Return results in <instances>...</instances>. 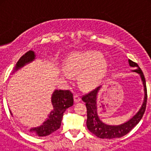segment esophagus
<instances>
[{"label":"esophagus","instance_id":"34e87169","mask_svg":"<svg viewBox=\"0 0 151 151\" xmlns=\"http://www.w3.org/2000/svg\"><path fill=\"white\" fill-rule=\"evenodd\" d=\"M80 100H81V97H80V94L76 93V94H74V101L75 103L79 102Z\"/></svg>","mask_w":151,"mask_h":151}]
</instances>
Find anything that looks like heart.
Listing matches in <instances>:
<instances>
[{
    "instance_id": "heart-1",
    "label": "heart",
    "mask_w": 151,
    "mask_h": 151,
    "mask_svg": "<svg viewBox=\"0 0 151 151\" xmlns=\"http://www.w3.org/2000/svg\"><path fill=\"white\" fill-rule=\"evenodd\" d=\"M107 63L97 51L76 52L68 56L64 63L66 73L76 76L84 71L79 82L85 88L96 86L107 72Z\"/></svg>"
}]
</instances>
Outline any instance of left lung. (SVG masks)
Masks as SVG:
<instances>
[{
  "label": "left lung",
  "mask_w": 151,
  "mask_h": 151,
  "mask_svg": "<svg viewBox=\"0 0 151 151\" xmlns=\"http://www.w3.org/2000/svg\"><path fill=\"white\" fill-rule=\"evenodd\" d=\"M129 65L132 67H137L138 69L134 70V72L139 73L141 77L142 82L144 84V88H145V101H144L143 104L141 106V108L139 111L136 113L130 120L126 122L125 123L119 125H109L104 124V122L100 120L99 117L97 114V94L98 91L100 90L101 87L95 88L92 91H89L87 94H84L82 97V100L85 102L86 108H87V127L91 132L95 134L97 137L100 138H107V139H111V138H121L122 136L127 134L128 133L132 131V129L135 126L141 118L143 117L144 113L146 110L147 101V86L146 81H145V76L141 69V68L138 66V65L136 63L133 62L132 60H129Z\"/></svg>",
  "instance_id": "obj_1"
}]
</instances>
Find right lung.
<instances>
[{
    "mask_svg": "<svg viewBox=\"0 0 151 151\" xmlns=\"http://www.w3.org/2000/svg\"><path fill=\"white\" fill-rule=\"evenodd\" d=\"M35 59L34 52L29 50L22 56L17 62L16 70L22 67L26 63ZM52 104L54 110L51 111L48 118L40 127L34 128L30 131L35 132L38 135L47 136L59 129L61 125L64 112L73 105V94L69 90H57L52 96Z\"/></svg>",
    "mask_w": 151,
    "mask_h": 151,
    "instance_id": "add662e5",
    "label": "right lung"
}]
</instances>
